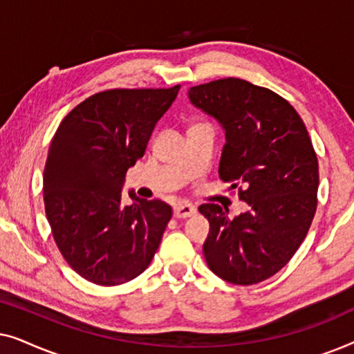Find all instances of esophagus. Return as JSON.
Segmentation results:
<instances>
[{
  "instance_id": "34e87169",
  "label": "esophagus",
  "mask_w": 354,
  "mask_h": 354,
  "mask_svg": "<svg viewBox=\"0 0 354 354\" xmlns=\"http://www.w3.org/2000/svg\"><path fill=\"white\" fill-rule=\"evenodd\" d=\"M193 214H196V207L190 203H178V205L174 206V216L178 217V219H185V217H190Z\"/></svg>"
}]
</instances>
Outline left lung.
<instances>
[{
	"label": "left lung",
	"instance_id": "obj_1",
	"mask_svg": "<svg viewBox=\"0 0 354 354\" xmlns=\"http://www.w3.org/2000/svg\"><path fill=\"white\" fill-rule=\"evenodd\" d=\"M188 96L224 127L219 177L250 206L234 219L214 203L198 207L209 221L206 263L225 282L259 283L306 239L317 207V154L303 119L272 90L229 77L192 86Z\"/></svg>",
	"mask_w": 354,
	"mask_h": 354
}]
</instances>
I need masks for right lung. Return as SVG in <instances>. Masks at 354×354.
Returning a JSON list of instances; mask_svg holds the SVG:
<instances>
[{"label":"right lung","instance_id":"1","mask_svg":"<svg viewBox=\"0 0 354 354\" xmlns=\"http://www.w3.org/2000/svg\"><path fill=\"white\" fill-rule=\"evenodd\" d=\"M178 90L100 91L77 104L51 140L43 172L46 217L62 258L91 283L114 287L138 277L159 248L172 207L135 193L127 206L120 187Z\"/></svg>","mask_w":354,"mask_h":354}]
</instances>
